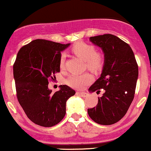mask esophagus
<instances>
[{"label": "esophagus", "instance_id": "34e87169", "mask_svg": "<svg viewBox=\"0 0 151 151\" xmlns=\"http://www.w3.org/2000/svg\"><path fill=\"white\" fill-rule=\"evenodd\" d=\"M77 93H78L81 97H87L88 96V93L86 92H78Z\"/></svg>", "mask_w": 151, "mask_h": 151}]
</instances>
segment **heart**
<instances>
[{
  "label": "heart",
  "instance_id": "1",
  "mask_svg": "<svg viewBox=\"0 0 151 151\" xmlns=\"http://www.w3.org/2000/svg\"><path fill=\"white\" fill-rule=\"evenodd\" d=\"M71 51L85 60L87 68L91 71H97L103 63V56L100 52H96L93 46L84 42H77L71 47ZM64 67V55L60 58V68ZM92 81V77L88 73L83 74H71L66 80V83L70 87L76 89H83L85 85Z\"/></svg>",
  "mask_w": 151,
  "mask_h": 151
}]
</instances>
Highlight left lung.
Returning a JSON list of instances; mask_svg holds the SVG:
<instances>
[{
    "label": "left lung",
    "mask_w": 151,
    "mask_h": 151,
    "mask_svg": "<svg viewBox=\"0 0 151 151\" xmlns=\"http://www.w3.org/2000/svg\"><path fill=\"white\" fill-rule=\"evenodd\" d=\"M90 41L104 54L101 77L89 88L104 93L96 106L88 109L90 118L101 125H112L126 115L134 99L138 78V65L131 47L112 34L93 36Z\"/></svg>",
    "instance_id": "left-lung-1"
}]
</instances>
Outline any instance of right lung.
<instances>
[{
    "label": "right lung",
    "mask_w": 151,
    "mask_h": 151,
    "mask_svg": "<svg viewBox=\"0 0 151 151\" xmlns=\"http://www.w3.org/2000/svg\"><path fill=\"white\" fill-rule=\"evenodd\" d=\"M69 45L36 39L17 53L13 66L17 97L27 117L39 126L60 123L66 115V101L75 94L66 85L55 93L48 88L50 80L60 72V52Z\"/></svg>",
    "instance_id": "add662e5"
}]
</instances>
